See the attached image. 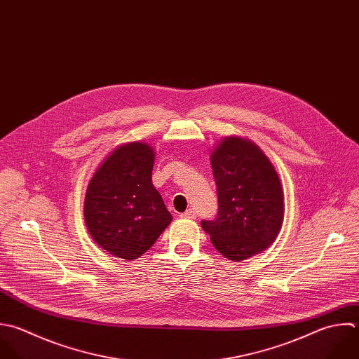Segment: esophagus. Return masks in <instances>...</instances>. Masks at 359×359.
Masks as SVG:
<instances>
[{
  "label": "esophagus",
  "instance_id": "1",
  "mask_svg": "<svg viewBox=\"0 0 359 359\" xmlns=\"http://www.w3.org/2000/svg\"><path fill=\"white\" fill-rule=\"evenodd\" d=\"M180 217H182V218H186V219H193V218H196V211L191 210V208H189V210H186L184 212H182Z\"/></svg>",
  "mask_w": 359,
  "mask_h": 359
}]
</instances>
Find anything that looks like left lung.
Wrapping results in <instances>:
<instances>
[{
	"instance_id": "8db88e82",
	"label": "left lung",
	"mask_w": 359,
	"mask_h": 359,
	"mask_svg": "<svg viewBox=\"0 0 359 359\" xmlns=\"http://www.w3.org/2000/svg\"><path fill=\"white\" fill-rule=\"evenodd\" d=\"M211 166L218 214L201 226L214 248L233 262L266 250L284 219V193L274 166L257 145L238 137L224 138Z\"/></svg>"
}]
</instances>
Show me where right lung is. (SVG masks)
I'll list each match as a JSON object with an SVG mask.
<instances>
[{"mask_svg": "<svg viewBox=\"0 0 359 359\" xmlns=\"http://www.w3.org/2000/svg\"><path fill=\"white\" fill-rule=\"evenodd\" d=\"M155 152L144 142L114 149L92 176L83 204L86 228L107 253L134 260L172 221L152 184Z\"/></svg>", "mask_w": 359, "mask_h": 359, "instance_id": "1", "label": "right lung"}]
</instances>
